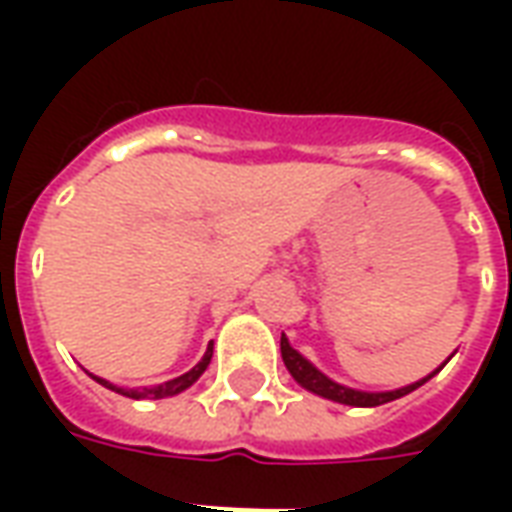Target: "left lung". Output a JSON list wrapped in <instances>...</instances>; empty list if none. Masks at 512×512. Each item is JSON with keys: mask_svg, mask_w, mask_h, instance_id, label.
Segmentation results:
<instances>
[{"mask_svg": "<svg viewBox=\"0 0 512 512\" xmlns=\"http://www.w3.org/2000/svg\"><path fill=\"white\" fill-rule=\"evenodd\" d=\"M279 348H282V359H285V367L290 370V376L296 378L304 389H310L315 395L329 397L334 403H345V406H359V408H373V406H384L389 400H397V397L408 395V392H414L417 386H422L428 378H433L436 373H430L428 378H422L417 384L403 386V389H395V392H356V389H348V386L334 384L332 378H326L321 370H315V367L299 354V351H293L288 343V337L282 334V340H279Z\"/></svg>", "mask_w": 512, "mask_h": 512, "instance_id": "8db88e82", "label": "left lung"}]
</instances>
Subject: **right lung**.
Wrapping results in <instances>:
<instances>
[{
	"label": "right lung",
	"instance_id": "obj_1",
	"mask_svg": "<svg viewBox=\"0 0 512 512\" xmlns=\"http://www.w3.org/2000/svg\"><path fill=\"white\" fill-rule=\"evenodd\" d=\"M211 356H213V348L208 345V351H205V356H202V362L197 367H191L189 373H183V376L172 378V381H167V384L161 386H153V389H120V386L109 384V381H104V378H95L98 384H104L106 389H112V392H117V395H126V397H134V400H139V397H147V400H158V397H169V395H178V392H183V389H189L197 378L205 373V367L211 365Z\"/></svg>",
	"mask_w": 512,
	"mask_h": 512
}]
</instances>
